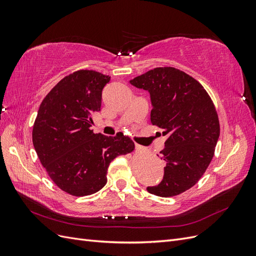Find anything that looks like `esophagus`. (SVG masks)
Listing matches in <instances>:
<instances>
[{"instance_id": "esophagus-1", "label": "esophagus", "mask_w": 256, "mask_h": 256, "mask_svg": "<svg viewBox=\"0 0 256 256\" xmlns=\"http://www.w3.org/2000/svg\"><path fill=\"white\" fill-rule=\"evenodd\" d=\"M134 148H136V150H138V152H141V150H146L145 147H143V146H141V145H138V144H136Z\"/></svg>"}]
</instances>
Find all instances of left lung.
<instances>
[{
  "label": "left lung",
  "mask_w": 256,
  "mask_h": 256,
  "mask_svg": "<svg viewBox=\"0 0 256 256\" xmlns=\"http://www.w3.org/2000/svg\"><path fill=\"white\" fill-rule=\"evenodd\" d=\"M129 82L150 92V122L166 136L160 152L164 178L146 189L162 198L180 194L198 182L214 157L220 126L212 99L196 79L173 67L154 68Z\"/></svg>",
  "instance_id": "1"
}]
</instances>
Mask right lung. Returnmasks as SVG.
<instances>
[{
  "mask_svg": "<svg viewBox=\"0 0 256 256\" xmlns=\"http://www.w3.org/2000/svg\"><path fill=\"white\" fill-rule=\"evenodd\" d=\"M110 79L94 70L65 76L44 97L34 122L33 145L42 166L60 189L74 196L102 189L111 161L134 150L128 136L90 129Z\"/></svg>",
  "mask_w": 256,
  "mask_h": 256,
  "instance_id": "obj_1",
  "label": "right lung"
}]
</instances>
